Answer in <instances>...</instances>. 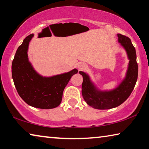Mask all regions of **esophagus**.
I'll return each instance as SVG.
<instances>
[{
	"mask_svg": "<svg viewBox=\"0 0 149 149\" xmlns=\"http://www.w3.org/2000/svg\"><path fill=\"white\" fill-rule=\"evenodd\" d=\"M85 68H86V65H85L84 63L80 62L79 63V64H78V68L79 70H84Z\"/></svg>",
	"mask_w": 149,
	"mask_h": 149,
	"instance_id": "34e87169",
	"label": "esophagus"
}]
</instances>
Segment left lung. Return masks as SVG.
Listing matches in <instances>:
<instances>
[{"label": "left lung", "mask_w": 149, "mask_h": 149, "mask_svg": "<svg viewBox=\"0 0 149 149\" xmlns=\"http://www.w3.org/2000/svg\"><path fill=\"white\" fill-rule=\"evenodd\" d=\"M118 42L124 48L129 64L126 75L122 83L110 91L98 89L91 80L89 75L80 71L84 78L82 84V95L85 101L95 109L107 110L117 107L125 101L133 91L138 76V65L135 47L128 37L118 34Z\"/></svg>", "instance_id": "1"}]
</instances>
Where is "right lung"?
Segmentation results:
<instances>
[{
    "label": "right lung",
    "instance_id": "add662e5",
    "mask_svg": "<svg viewBox=\"0 0 149 149\" xmlns=\"http://www.w3.org/2000/svg\"><path fill=\"white\" fill-rule=\"evenodd\" d=\"M33 34L24 39L18 47L12 64L14 84L20 97L27 104L41 109H51L59 106L64 88L78 70L43 77L34 70L29 61L27 51Z\"/></svg>",
    "mask_w": 149,
    "mask_h": 149
}]
</instances>
